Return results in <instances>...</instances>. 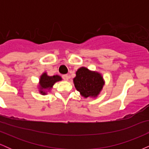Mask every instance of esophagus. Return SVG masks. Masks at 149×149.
Segmentation results:
<instances>
[{"instance_id": "34e87169", "label": "esophagus", "mask_w": 149, "mask_h": 149, "mask_svg": "<svg viewBox=\"0 0 149 149\" xmlns=\"http://www.w3.org/2000/svg\"><path fill=\"white\" fill-rule=\"evenodd\" d=\"M62 78L64 80H69V76H68V75H63Z\"/></svg>"}]
</instances>
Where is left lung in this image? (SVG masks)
Masks as SVG:
<instances>
[{
    "mask_svg": "<svg viewBox=\"0 0 149 149\" xmlns=\"http://www.w3.org/2000/svg\"><path fill=\"white\" fill-rule=\"evenodd\" d=\"M73 83L82 97L95 98L102 90L104 80L100 73L90 71L88 68L83 66L76 72Z\"/></svg>",
    "mask_w": 149,
    "mask_h": 149,
    "instance_id": "1",
    "label": "left lung"
}]
</instances>
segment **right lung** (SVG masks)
<instances>
[{
	"label": "right lung",
	"mask_w": 149,
	"mask_h": 149,
	"mask_svg": "<svg viewBox=\"0 0 149 149\" xmlns=\"http://www.w3.org/2000/svg\"><path fill=\"white\" fill-rule=\"evenodd\" d=\"M61 80H62L61 77L58 75L49 76L47 74V73L44 72L40 76V79H39V92L42 95H47V92L50 91L54 83L58 81H60Z\"/></svg>",
	"instance_id": "1"
}]
</instances>
